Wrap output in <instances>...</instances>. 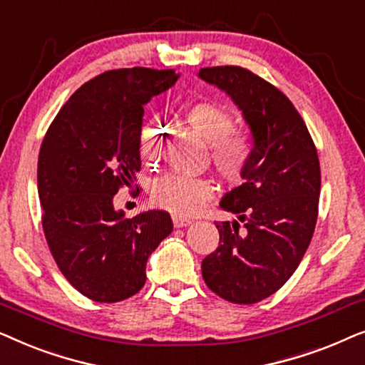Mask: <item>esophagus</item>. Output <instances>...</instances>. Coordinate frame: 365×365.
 I'll return each mask as SVG.
<instances>
[{"label": "esophagus", "instance_id": "1", "mask_svg": "<svg viewBox=\"0 0 365 365\" xmlns=\"http://www.w3.org/2000/svg\"><path fill=\"white\" fill-rule=\"evenodd\" d=\"M191 222H192L191 219L181 217V216H176V214H173V224H174V227H186V226H189V224H191Z\"/></svg>", "mask_w": 365, "mask_h": 365}]
</instances>
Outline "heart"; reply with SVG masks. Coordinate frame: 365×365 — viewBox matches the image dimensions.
Wrapping results in <instances>:
<instances>
[{
  "label": "heart",
  "instance_id": "obj_1",
  "mask_svg": "<svg viewBox=\"0 0 365 365\" xmlns=\"http://www.w3.org/2000/svg\"><path fill=\"white\" fill-rule=\"evenodd\" d=\"M182 119L187 128L207 144L209 159L224 181L236 182L246 171L254 151V139L244 128H232V114L216 103H196L184 108ZM163 134L158 124H144L139 134V154L153 164L161 153ZM214 184L207 178L166 174L153 184L151 199L158 207L192 216L212 197Z\"/></svg>",
  "mask_w": 365,
  "mask_h": 365
}]
</instances>
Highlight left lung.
I'll use <instances>...</instances> for the list:
<instances>
[{
    "instance_id": "1",
    "label": "left lung",
    "mask_w": 365,
    "mask_h": 365,
    "mask_svg": "<svg viewBox=\"0 0 365 365\" xmlns=\"http://www.w3.org/2000/svg\"><path fill=\"white\" fill-rule=\"evenodd\" d=\"M197 76L232 99L254 139L242 184L219 202L237 221L216 222L219 247L202 261V277L229 302L256 304L287 282L311 244L321 194L317 149L286 94L257 74L214 66Z\"/></svg>"
}]
</instances>
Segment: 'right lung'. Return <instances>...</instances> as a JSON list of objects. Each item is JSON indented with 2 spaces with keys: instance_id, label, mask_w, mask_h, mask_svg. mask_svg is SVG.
Segmentation results:
<instances>
[{
  "instance_id": "1",
  "label": "right lung",
  "mask_w": 365,
  "mask_h": 365,
  "mask_svg": "<svg viewBox=\"0 0 365 365\" xmlns=\"http://www.w3.org/2000/svg\"><path fill=\"white\" fill-rule=\"evenodd\" d=\"M174 69L124 68L84 83L54 118L38 159L43 229L59 271L96 302L141 291L154 249L173 231L166 211L133 219L114 209L141 169L144 104L173 86Z\"/></svg>"
}]
</instances>
